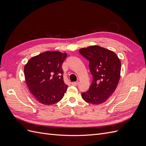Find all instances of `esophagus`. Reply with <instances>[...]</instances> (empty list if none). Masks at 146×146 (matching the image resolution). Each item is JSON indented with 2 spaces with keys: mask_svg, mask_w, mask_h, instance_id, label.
Segmentation results:
<instances>
[{
  "mask_svg": "<svg viewBox=\"0 0 146 146\" xmlns=\"http://www.w3.org/2000/svg\"><path fill=\"white\" fill-rule=\"evenodd\" d=\"M78 84V82H74L71 83V85L73 86H77Z\"/></svg>",
  "mask_w": 146,
  "mask_h": 146,
  "instance_id": "1",
  "label": "esophagus"
}]
</instances>
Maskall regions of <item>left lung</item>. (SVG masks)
<instances>
[{
    "instance_id": "obj_1",
    "label": "left lung",
    "mask_w": 146,
    "mask_h": 146,
    "mask_svg": "<svg viewBox=\"0 0 146 146\" xmlns=\"http://www.w3.org/2000/svg\"><path fill=\"white\" fill-rule=\"evenodd\" d=\"M79 53L89 61L92 81L82 97L86 102L98 105L111 96L120 78L121 64L115 53L99 46L82 48Z\"/></svg>"
}]
</instances>
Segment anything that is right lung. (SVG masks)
Segmentation results:
<instances>
[{"label": "right lung", "mask_w": 146, "mask_h": 146, "mask_svg": "<svg viewBox=\"0 0 146 146\" xmlns=\"http://www.w3.org/2000/svg\"><path fill=\"white\" fill-rule=\"evenodd\" d=\"M67 54L45 52L30 58L24 67L26 83L39 103L50 105L62 99L68 85L63 80L62 64Z\"/></svg>", "instance_id": "right-lung-1"}]
</instances>
